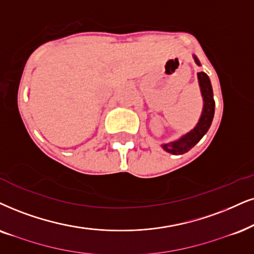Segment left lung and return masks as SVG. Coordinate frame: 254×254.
Wrapping results in <instances>:
<instances>
[{"instance_id":"left-lung-1","label":"left lung","mask_w":254,"mask_h":254,"mask_svg":"<svg viewBox=\"0 0 254 254\" xmlns=\"http://www.w3.org/2000/svg\"><path fill=\"white\" fill-rule=\"evenodd\" d=\"M193 59L195 64L200 65V62H199L197 56L193 55ZM197 76L201 97H203V111H201L200 118H199L198 123L195 124L193 129L189 131L188 133L183 134L178 139L172 140L170 143L162 144L163 149L166 152L172 153V155H183V153L191 150L204 137V134L207 132L211 127V123H212L214 116V107H216L213 99L212 85H211L210 78H208V76L205 72H198Z\"/></svg>"}]
</instances>
